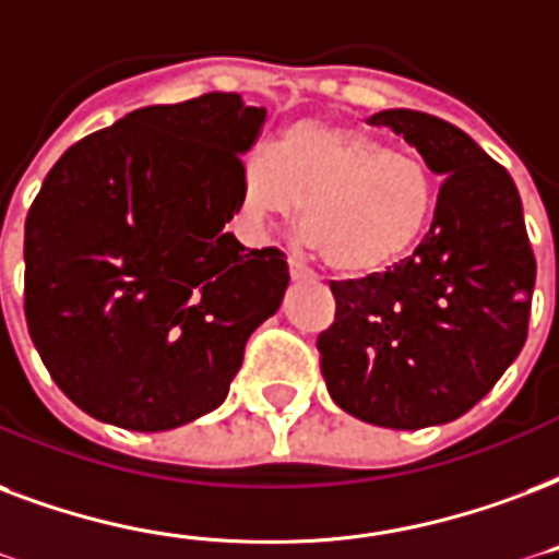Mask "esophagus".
Instances as JSON below:
<instances>
[{"instance_id":"esophagus-1","label":"esophagus","mask_w":559,"mask_h":559,"mask_svg":"<svg viewBox=\"0 0 559 559\" xmlns=\"http://www.w3.org/2000/svg\"><path fill=\"white\" fill-rule=\"evenodd\" d=\"M289 278H293V281H313V272H310L305 263H298L296 258H289Z\"/></svg>"}]
</instances>
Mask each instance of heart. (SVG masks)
I'll return each mask as SVG.
<instances>
[{
  "mask_svg": "<svg viewBox=\"0 0 559 559\" xmlns=\"http://www.w3.org/2000/svg\"><path fill=\"white\" fill-rule=\"evenodd\" d=\"M242 213L254 225L289 219L340 275L360 278L393 266L419 242L433 211L428 166L386 140L334 122H296L272 155L246 160Z\"/></svg>",
  "mask_w": 559,
  "mask_h": 559,
  "instance_id": "heart-1",
  "label": "heart"
}]
</instances>
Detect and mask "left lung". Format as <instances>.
<instances>
[{
	"mask_svg": "<svg viewBox=\"0 0 559 559\" xmlns=\"http://www.w3.org/2000/svg\"><path fill=\"white\" fill-rule=\"evenodd\" d=\"M442 178L431 231L411 258L331 281L334 325L317 340L328 393L395 431L445 425L496 386L527 340L536 261L504 166L466 131L421 110H381Z\"/></svg>",
	"mask_w": 559,
	"mask_h": 559,
	"instance_id": "obj_1",
	"label": "left lung"
}]
</instances>
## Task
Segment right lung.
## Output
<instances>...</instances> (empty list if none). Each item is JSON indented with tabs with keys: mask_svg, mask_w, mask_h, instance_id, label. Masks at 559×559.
Masks as SVG:
<instances>
[{
	"mask_svg": "<svg viewBox=\"0 0 559 559\" xmlns=\"http://www.w3.org/2000/svg\"><path fill=\"white\" fill-rule=\"evenodd\" d=\"M263 119L237 93L148 105L49 169L25 216V322L93 419L169 431L216 411L281 308L284 254L225 234Z\"/></svg>",
	"mask_w": 559,
	"mask_h": 559,
	"instance_id": "right-lung-1",
	"label": "right lung"
}]
</instances>
